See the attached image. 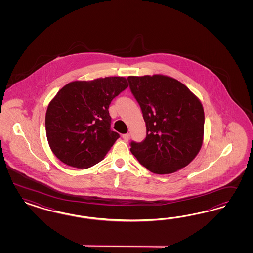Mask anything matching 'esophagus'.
I'll use <instances>...</instances> for the list:
<instances>
[{
    "instance_id": "obj_1",
    "label": "esophagus",
    "mask_w": 253,
    "mask_h": 253,
    "mask_svg": "<svg viewBox=\"0 0 253 253\" xmlns=\"http://www.w3.org/2000/svg\"><path fill=\"white\" fill-rule=\"evenodd\" d=\"M122 137H123V140H124L125 142H128L129 139H130V134H129V133H125V134H123Z\"/></svg>"
}]
</instances>
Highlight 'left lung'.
<instances>
[{"label":"left lung","instance_id":"left-lung-1","mask_svg":"<svg viewBox=\"0 0 253 253\" xmlns=\"http://www.w3.org/2000/svg\"><path fill=\"white\" fill-rule=\"evenodd\" d=\"M130 92L141 107L146 136L130 142V152L157 174H169L191 162L201 148L204 110L198 97L175 79L129 76Z\"/></svg>","mask_w":253,"mask_h":253}]
</instances>
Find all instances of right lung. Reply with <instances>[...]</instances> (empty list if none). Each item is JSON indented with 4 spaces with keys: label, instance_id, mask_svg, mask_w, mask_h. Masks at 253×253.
<instances>
[{
    "label": "right lung",
    "instance_id": "1",
    "mask_svg": "<svg viewBox=\"0 0 253 253\" xmlns=\"http://www.w3.org/2000/svg\"><path fill=\"white\" fill-rule=\"evenodd\" d=\"M128 87L123 77L77 81L65 85L48 106L46 136L55 157L87 169L104 159L120 134L110 129L108 107Z\"/></svg>",
    "mask_w": 253,
    "mask_h": 253
}]
</instances>
